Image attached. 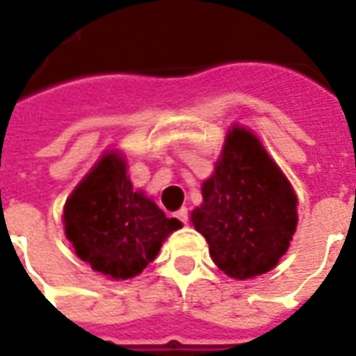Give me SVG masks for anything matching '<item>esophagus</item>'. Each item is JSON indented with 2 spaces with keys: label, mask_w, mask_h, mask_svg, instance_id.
Masks as SVG:
<instances>
[{
  "label": "esophagus",
  "mask_w": 356,
  "mask_h": 356,
  "mask_svg": "<svg viewBox=\"0 0 356 356\" xmlns=\"http://www.w3.org/2000/svg\"><path fill=\"white\" fill-rule=\"evenodd\" d=\"M175 217H177L179 221H181V223H185L186 225V221H188V209L186 208H181L177 211V213H175Z\"/></svg>",
  "instance_id": "34e87169"
}]
</instances>
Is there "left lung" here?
<instances>
[{
	"instance_id": "1",
	"label": "left lung",
	"mask_w": 356,
	"mask_h": 356,
	"mask_svg": "<svg viewBox=\"0 0 356 356\" xmlns=\"http://www.w3.org/2000/svg\"><path fill=\"white\" fill-rule=\"evenodd\" d=\"M191 223L225 275L248 280L275 268L298 227V196L254 133L234 124L202 183Z\"/></svg>"
}]
</instances>
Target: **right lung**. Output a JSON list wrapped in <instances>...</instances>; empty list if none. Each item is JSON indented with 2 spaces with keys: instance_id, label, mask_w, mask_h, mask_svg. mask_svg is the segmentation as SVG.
Returning a JSON list of instances; mask_svg holds the SVG:
<instances>
[{
  "instance_id": "right-lung-1",
  "label": "right lung",
  "mask_w": 356,
  "mask_h": 356,
  "mask_svg": "<svg viewBox=\"0 0 356 356\" xmlns=\"http://www.w3.org/2000/svg\"><path fill=\"white\" fill-rule=\"evenodd\" d=\"M63 223L81 261L114 280L140 275L156 259L163 240L183 227L133 188L127 160L116 148L104 150L68 196Z\"/></svg>"
}]
</instances>
